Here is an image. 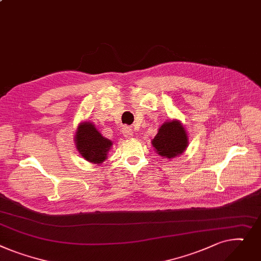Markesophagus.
<instances>
[{
	"instance_id": "esophagus-1",
	"label": "esophagus",
	"mask_w": 261,
	"mask_h": 261,
	"mask_svg": "<svg viewBox=\"0 0 261 261\" xmlns=\"http://www.w3.org/2000/svg\"><path fill=\"white\" fill-rule=\"evenodd\" d=\"M122 133H123V135H124V137L126 138V139H130V138H133V136H134L133 129H132L130 127H127V126L123 128V130H122Z\"/></svg>"
}]
</instances>
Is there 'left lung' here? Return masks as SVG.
<instances>
[{
	"label": "left lung",
	"instance_id": "8db88e82",
	"mask_svg": "<svg viewBox=\"0 0 261 261\" xmlns=\"http://www.w3.org/2000/svg\"><path fill=\"white\" fill-rule=\"evenodd\" d=\"M151 145L158 155L166 159L179 157L189 145L188 133L177 119L165 121L151 140Z\"/></svg>",
	"mask_w": 261,
	"mask_h": 261
}]
</instances>
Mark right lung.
I'll use <instances>...</instances> for the list:
<instances>
[{"label":"right lung","mask_w":261,"mask_h":261,"mask_svg":"<svg viewBox=\"0 0 261 261\" xmlns=\"http://www.w3.org/2000/svg\"><path fill=\"white\" fill-rule=\"evenodd\" d=\"M73 139L82 158L98 165L107 159V155L113 147L112 140L105 138L89 121L79 123Z\"/></svg>","instance_id":"obj_1"}]
</instances>
